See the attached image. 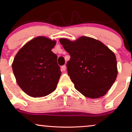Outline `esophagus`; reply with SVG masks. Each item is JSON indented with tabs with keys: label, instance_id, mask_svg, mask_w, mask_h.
Here are the masks:
<instances>
[{
	"label": "esophagus",
	"instance_id": "1",
	"mask_svg": "<svg viewBox=\"0 0 132 132\" xmlns=\"http://www.w3.org/2000/svg\"><path fill=\"white\" fill-rule=\"evenodd\" d=\"M61 68H62L63 71H66V65H64L62 66L61 67Z\"/></svg>",
	"mask_w": 132,
	"mask_h": 132
}]
</instances>
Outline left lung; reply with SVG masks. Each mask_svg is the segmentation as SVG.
<instances>
[{"mask_svg": "<svg viewBox=\"0 0 132 132\" xmlns=\"http://www.w3.org/2000/svg\"><path fill=\"white\" fill-rule=\"evenodd\" d=\"M59 41L71 57L67 67L76 89L90 98L106 95L118 74L115 53L91 37L82 36L75 41L62 38Z\"/></svg>", "mask_w": 132, "mask_h": 132, "instance_id": "1", "label": "left lung"}]
</instances>
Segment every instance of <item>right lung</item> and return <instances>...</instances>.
I'll use <instances>...</instances> for the list:
<instances>
[{
	"mask_svg": "<svg viewBox=\"0 0 132 132\" xmlns=\"http://www.w3.org/2000/svg\"><path fill=\"white\" fill-rule=\"evenodd\" d=\"M55 40L39 36L19 50L12 64L16 82L26 94L42 97L56 88L61 75L57 55L52 52Z\"/></svg>",
	"mask_w": 132,
	"mask_h": 132,
	"instance_id": "right-lung-1",
	"label": "right lung"
}]
</instances>
